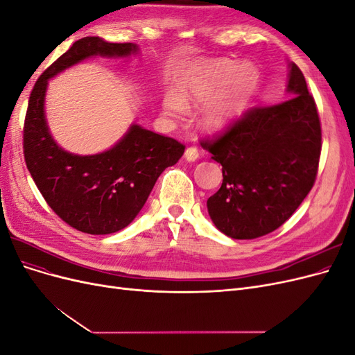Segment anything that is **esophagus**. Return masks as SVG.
<instances>
[{
  "label": "esophagus",
  "mask_w": 355,
  "mask_h": 355,
  "mask_svg": "<svg viewBox=\"0 0 355 355\" xmlns=\"http://www.w3.org/2000/svg\"><path fill=\"white\" fill-rule=\"evenodd\" d=\"M198 158V149L194 146H189L187 148L185 151V159L189 161V163H194V161Z\"/></svg>",
  "instance_id": "obj_1"
}]
</instances>
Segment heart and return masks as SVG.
<instances>
[{
	"mask_svg": "<svg viewBox=\"0 0 355 355\" xmlns=\"http://www.w3.org/2000/svg\"><path fill=\"white\" fill-rule=\"evenodd\" d=\"M259 73L250 63L220 59L189 71L180 81L178 94L167 93L164 112L179 116L185 105H204L201 123L209 130H222L241 115L243 106L254 90Z\"/></svg>",
	"mask_w": 355,
	"mask_h": 355,
	"instance_id": "b5f03b06",
	"label": "heart"
}]
</instances>
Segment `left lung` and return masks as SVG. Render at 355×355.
Masks as SVG:
<instances>
[{"label": "left lung", "mask_w": 355, "mask_h": 355, "mask_svg": "<svg viewBox=\"0 0 355 355\" xmlns=\"http://www.w3.org/2000/svg\"><path fill=\"white\" fill-rule=\"evenodd\" d=\"M282 103L247 110L222 136L201 146L222 166V187L207 200L214 227L235 240L275 231L313 188L321 127L302 71L288 63Z\"/></svg>", "instance_id": "8db88e82"}]
</instances>
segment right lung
<instances>
[{
  "mask_svg": "<svg viewBox=\"0 0 355 355\" xmlns=\"http://www.w3.org/2000/svg\"><path fill=\"white\" fill-rule=\"evenodd\" d=\"M137 53L133 42L85 37L44 71L31 93L24 127L26 167L53 211L81 232L103 235L125 228L142 210L158 176L178 163L185 146L132 124L103 153H68L56 144L47 125L49 80L89 58H128Z\"/></svg>",
  "mask_w": 355,
  "mask_h": 355,
  "instance_id": "right-lung-1",
  "label": "right lung"
}]
</instances>
